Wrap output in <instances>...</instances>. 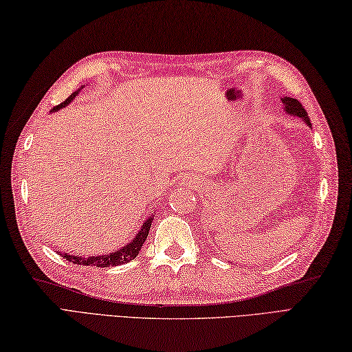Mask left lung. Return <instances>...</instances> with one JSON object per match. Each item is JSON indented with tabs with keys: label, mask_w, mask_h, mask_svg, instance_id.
<instances>
[{
	"label": "left lung",
	"mask_w": 352,
	"mask_h": 352,
	"mask_svg": "<svg viewBox=\"0 0 352 352\" xmlns=\"http://www.w3.org/2000/svg\"><path fill=\"white\" fill-rule=\"evenodd\" d=\"M283 104H284V110L287 111V113L290 115H296L302 118L305 122H307L309 125H311L309 122V116H307V111H305V109L302 107V104L295 100V98H289V96H286V98H283Z\"/></svg>",
	"instance_id": "1"
}]
</instances>
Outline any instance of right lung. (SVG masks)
Returning <instances> with one entry per match:
<instances>
[{
	"label": "right lung",
	"instance_id": "add662e5",
	"mask_svg": "<svg viewBox=\"0 0 352 352\" xmlns=\"http://www.w3.org/2000/svg\"><path fill=\"white\" fill-rule=\"evenodd\" d=\"M74 96H76V94L71 95L68 100H65L63 102L58 104V106H56L52 110H58L60 107H65L66 104H68L74 98ZM153 219L154 218L146 219L138 233V236L133 239V242L130 245L124 246L121 251L107 254V256H92V257H77V256H69V254H63V257L68 261H71V263L85 265V266H96V267H109V266H118V265L129 263L130 260L136 258L139 251L142 250V246H144L146 237H148V233H149V228H151Z\"/></svg>",
	"mask_w": 352,
	"mask_h": 352
}]
</instances>
